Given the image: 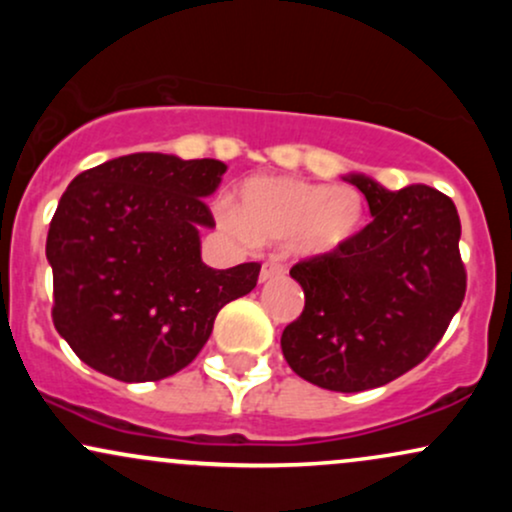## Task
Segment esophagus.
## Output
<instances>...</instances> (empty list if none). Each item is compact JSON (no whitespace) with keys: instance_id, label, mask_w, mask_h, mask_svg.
Returning a JSON list of instances; mask_svg holds the SVG:
<instances>
[{"instance_id":"obj_1","label":"esophagus","mask_w":512,"mask_h":512,"mask_svg":"<svg viewBox=\"0 0 512 512\" xmlns=\"http://www.w3.org/2000/svg\"><path fill=\"white\" fill-rule=\"evenodd\" d=\"M284 272H286L284 262L276 260V257H272V260H267V262L262 264L260 281H269V279H274V276H279V274H284Z\"/></svg>"}]
</instances>
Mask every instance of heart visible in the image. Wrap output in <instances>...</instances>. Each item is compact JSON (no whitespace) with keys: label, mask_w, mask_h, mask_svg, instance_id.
Listing matches in <instances>:
<instances>
[{"label":"heart","mask_w":512,"mask_h":512,"mask_svg":"<svg viewBox=\"0 0 512 512\" xmlns=\"http://www.w3.org/2000/svg\"><path fill=\"white\" fill-rule=\"evenodd\" d=\"M363 202L354 190L286 178H255L243 187L238 211L221 221L240 240H293L301 255H330L356 236Z\"/></svg>","instance_id":"obj_1"}]
</instances>
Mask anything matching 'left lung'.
I'll return each mask as SVG.
<instances>
[{
	"instance_id": "left-lung-1",
	"label": "left lung",
	"mask_w": 512,
	"mask_h": 512,
	"mask_svg": "<svg viewBox=\"0 0 512 512\" xmlns=\"http://www.w3.org/2000/svg\"><path fill=\"white\" fill-rule=\"evenodd\" d=\"M351 182L373 219L339 250L293 264L305 308L281 334L293 373L334 392L373 390L419 366L467 291L448 195L428 185L390 192L363 175Z\"/></svg>"
}]
</instances>
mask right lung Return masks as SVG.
<instances>
[{
	"label": "right lung",
	"instance_id": "1",
	"mask_svg": "<svg viewBox=\"0 0 512 512\" xmlns=\"http://www.w3.org/2000/svg\"><path fill=\"white\" fill-rule=\"evenodd\" d=\"M226 166L129 154L69 182L50 221L52 322L86 366L154 383L195 361L226 303L255 289L260 262L211 269L199 228Z\"/></svg>",
	"mask_w": 512,
	"mask_h": 512
}]
</instances>
